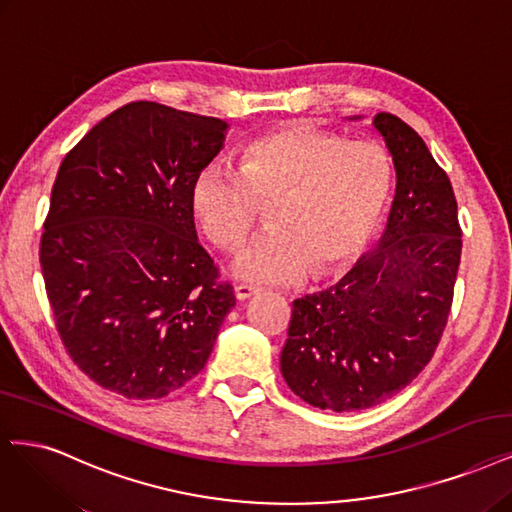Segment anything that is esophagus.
Masks as SVG:
<instances>
[{
    "mask_svg": "<svg viewBox=\"0 0 512 512\" xmlns=\"http://www.w3.org/2000/svg\"><path fill=\"white\" fill-rule=\"evenodd\" d=\"M256 294H258V288H254V286H245V284L235 286V296L239 298V301H248V298H252Z\"/></svg>",
    "mask_w": 512,
    "mask_h": 512,
    "instance_id": "esophagus-1",
    "label": "esophagus"
}]
</instances>
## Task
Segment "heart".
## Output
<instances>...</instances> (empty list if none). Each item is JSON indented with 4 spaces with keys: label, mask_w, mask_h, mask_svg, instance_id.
<instances>
[{
    "label": "heart",
    "mask_w": 512,
    "mask_h": 512,
    "mask_svg": "<svg viewBox=\"0 0 512 512\" xmlns=\"http://www.w3.org/2000/svg\"><path fill=\"white\" fill-rule=\"evenodd\" d=\"M392 190L394 163L379 142L290 125L243 144L239 169L207 163L190 207L220 252H235L267 209L269 228L235 271L252 284H290L347 271L375 237Z\"/></svg>",
    "instance_id": "obj_1"
}]
</instances>
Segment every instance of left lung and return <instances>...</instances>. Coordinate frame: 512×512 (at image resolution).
<instances>
[{
  "mask_svg": "<svg viewBox=\"0 0 512 512\" xmlns=\"http://www.w3.org/2000/svg\"><path fill=\"white\" fill-rule=\"evenodd\" d=\"M396 167L379 248L337 286L292 303L281 375L324 411H364L404 390L443 337L462 256L447 173L407 122L373 120Z\"/></svg>",
  "mask_w": 512,
  "mask_h": 512,
  "instance_id": "obj_1",
  "label": "left lung"
}]
</instances>
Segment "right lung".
Wrapping results in <instances>:
<instances>
[{"label":"right lung","mask_w":512,"mask_h":512,"mask_svg":"<svg viewBox=\"0 0 512 512\" xmlns=\"http://www.w3.org/2000/svg\"><path fill=\"white\" fill-rule=\"evenodd\" d=\"M224 133L220 118L133 101L63 158L40 264L67 354L103 390L131 400L178 390L235 307L190 207Z\"/></svg>","instance_id":"right-lung-1"}]
</instances>
